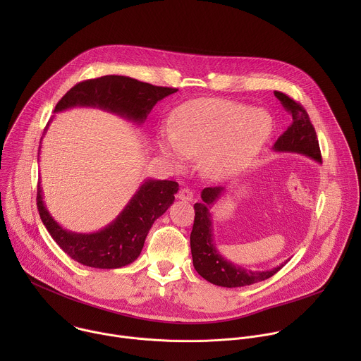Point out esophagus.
I'll list each match as a JSON object with an SVG mask.
<instances>
[{
	"label": "esophagus",
	"mask_w": 361,
	"mask_h": 361,
	"mask_svg": "<svg viewBox=\"0 0 361 361\" xmlns=\"http://www.w3.org/2000/svg\"><path fill=\"white\" fill-rule=\"evenodd\" d=\"M177 198H178V200H183V201H192L194 195H192V191H191L190 188L184 187V188H181V190L177 192Z\"/></svg>",
	"instance_id": "obj_1"
}]
</instances>
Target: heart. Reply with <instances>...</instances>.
I'll return each mask as SVG.
<instances>
[{
  "instance_id": "obj_1",
  "label": "heart",
  "mask_w": 361,
  "mask_h": 361,
  "mask_svg": "<svg viewBox=\"0 0 361 361\" xmlns=\"http://www.w3.org/2000/svg\"><path fill=\"white\" fill-rule=\"evenodd\" d=\"M273 133L271 116L220 98H195L178 106L173 128H161L157 145L163 156L183 169L200 159L201 171L224 180L243 171Z\"/></svg>"
}]
</instances>
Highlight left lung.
Instances as JSON below:
<instances>
[{"instance_id": "8db88e82", "label": "left lung", "mask_w": 361, "mask_h": 361, "mask_svg": "<svg viewBox=\"0 0 361 361\" xmlns=\"http://www.w3.org/2000/svg\"><path fill=\"white\" fill-rule=\"evenodd\" d=\"M274 95L281 101L284 109L291 113L293 123L276 141L273 149L276 152L301 154V156L313 159L316 163L322 164L319 140L305 110L288 95L280 91H274ZM224 192L226 187H207L201 191L202 201L194 204L195 217L190 235L192 266L202 279L210 281L212 284L227 288L244 287L259 281H264L274 276L290 259L277 267L259 271L247 270L238 264H234L220 254L214 243L213 219L210 210L224 195Z\"/></svg>"}]
</instances>
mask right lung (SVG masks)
<instances>
[{
  "instance_id": "right-lung-1",
  "label": "right lung",
  "mask_w": 361,
  "mask_h": 361,
  "mask_svg": "<svg viewBox=\"0 0 361 361\" xmlns=\"http://www.w3.org/2000/svg\"><path fill=\"white\" fill-rule=\"evenodd\" d=\"M177 91V88L156 87L126 75H104L74 85L59 101L54 114L75 107H90L142 126L152 107ZM53 118L48 121L42 137ZM177 191L176 181L144 180L123 212L110 224L94 233H75L59 224L47 209L39 183L37 207L51 237L73 260L87 267L110 270L121 269L138 259L151 226L169 210Z\"/></svg>"
}]
</instances>
